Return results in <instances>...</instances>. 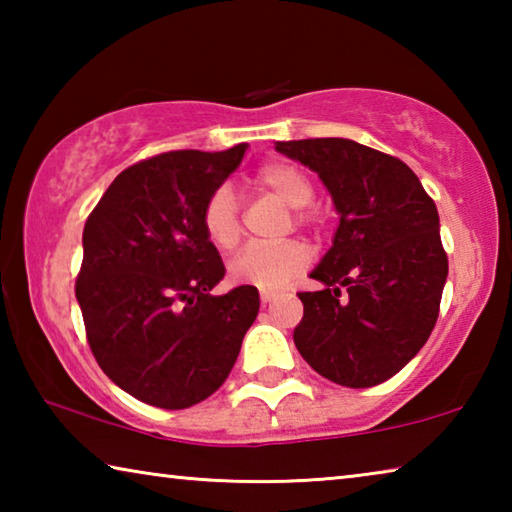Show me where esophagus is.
I'll list each match as a JSON object with an SVG mask.
<instances>
[{
  "label": "esophagus",
  "instance_id": "1",
  "mask_svg": "<svg viewBox=\"0 0 512 512\" xmlns=\"http://www.w3.org/2000/svg\"><path fill=\"white\" fill-rule=\"evenodd\" d=\"M259 300H262V307L271 305V302L275 300V293H271V291H262V293H259Z\"/></svg>",
  "mask_w": 512,
  "mask_h": 512
}]
</instances>
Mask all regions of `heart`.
Instances as JSON below:
<instances>
[{
  "label": "heart",
  "instance_id": "1",
  "mask_svg": "<svg viewBox=\"0 0 512 512\" xmlns=\"http://www.w3.org/2000/svg\"><path fill=\"white\" fill-rule=\"evenodd\" d=\"M255 183L275 194L289 207H298L293 219L298 225L316 221V214L307 210L314 201L316 187L305 169L291 162H268L255 173ZM201 223L207 239L216 248L232 250L241 239V205L230 185H219L207 196L201 212ZM309 250L298 239L282 244H250L230 262V280L262 291L284 289L293 277L305 271Z\"/></svg>",
  "mask_w": 512,
  "mask_h": 512
}]
</instances>
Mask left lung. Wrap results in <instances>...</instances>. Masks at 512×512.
<instances>
[{
    "label": "left lung",
    "mask_w": 512,
    "mask_h": 512,
    "mask_svg": "<svg viewBox=\"0 0 512 512\" xmlns=\"http://www.w3.org/2000/svg\"><path fill=\"white\" fill-rule=\"evenodd\" d=\"M275 149L318 173L341 216L311 273L325 289L298 293L296 348L334 384L377 386L420 352L438 320L449 266L436 203L400 158L359 142L314 137Z\"/></svg>",
    "instance_id": "1"
}]
</instances>
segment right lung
I'll return each instance as SVG.
<instances>
[{
	"label": "right lung",
	"instance_id": "right-lung-1",
	"mask_svg": "<svg viewBox=\"0 0 512 512\" xmlns=\"http://www.w3.org/2000/svg\"><path fill=\"white\" fill-rule=\"evenodd\" d=\"M244 153L237 144L135 162L85 221L76 300L90 350L121 391L158 409L210 397L257 318L255 287L210 296L225 266L201 223L207 196Z\"/></svg>",
	"mask_w": 512,
	"mask_h": 512
}]
</instances>
